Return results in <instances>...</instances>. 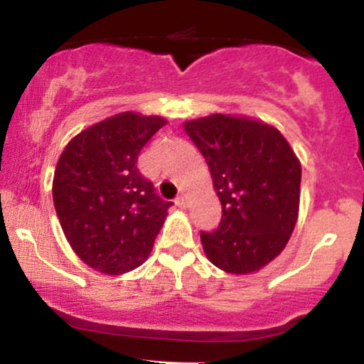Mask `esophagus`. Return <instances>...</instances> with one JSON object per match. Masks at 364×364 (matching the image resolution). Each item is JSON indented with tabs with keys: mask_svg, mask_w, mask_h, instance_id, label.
<instances>
[{
	"mask_svg": "<svg viewBox=\"0 0 364 364\" xmlns=\"http://www.w3.org/2000/svg\"><path fill=\"white\" fill-rule=\"evenodd\" d=\"M176 205L179 207V208H185L186 207V198H185V195H179L178 198H176Z\"/></svg>",
	"mask_w": 364,
	"mask_h": 364,
	"instance_id": "obj_1",
	"label": "esophagus"
}]
</instances>
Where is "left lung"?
Masks as SVG:
<instances>
[{
	"label": "left lung",
	"mask_w": 364,
	"mask_h": 364,
	"mask_svg": "<svg viewBox=\"0 0 364 364\" xmlns=\"http://www.w3.org/2000/svg\"><path fill=\"white\" fill-rule=\"evenodd\" d=\"M205 157L223 205L215 231L200 232L207 258L229 274L257 272L287 245L298 220L301 166L277 128L212 114L185 123Z\"/></svg>",
	"instance_id": "obj_1"
}]
</instances>
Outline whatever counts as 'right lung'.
Listing matches in <instances>:
<instances>
[{
    "instance_id": "add662e5",
    "label": "right lung",
    "mask_w": 364,
    "mask_h": 364,
    "mask_svg": "<svg viewBox=\"0 0 364 364\" xmlns=\"http://www.w3.org/2000/svg\"><path fill=\"white\" fill-rule=\"evenodd\" d=\"M164 124L159 116L121 112L78 133L58 161L53 202L63 232L99 272L119 275L147 260L173 205L136 168Z\"/></svg>"
}]
</instances>
